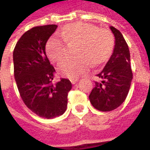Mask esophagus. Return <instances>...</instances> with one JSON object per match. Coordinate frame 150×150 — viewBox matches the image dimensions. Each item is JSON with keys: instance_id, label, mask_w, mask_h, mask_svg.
<instances>
[{"instance_id": "1", "label": "esophagus", "mask_w": 150, "mask_h": 150, "mask_svg": "<svg viewBox=\"0 0 150 150\" xmlns=\"http://www.w3.org/2000/svg\"><path fill=\"white\" fill-rule=\"evenodd\" d=\"M70 80H71V82L72 84H75V83H77V82L79 81L78 79H71Z\"/></svg>"}]
</instances>
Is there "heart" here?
Returning a JSON list of instances; mask_svg holds the SVG:
<instances>
[{"mask_svg":"<svg viewBox=\"0 0 150 150\" xmlns=\"http://www.w3.org/2000/svg\"><path fill=\"white\" fill-rule=\"evenodd\" d=\"M59 34L67 44L78 43V58L66 59L59 65L60 74L66 77L77 78L88 71L91 63L100 65L112 53V34L108 30L98 28L95 25L83 22L67 25L59 31ZM63 41L53 36L46 42V52L52 62H59L66 56L67 46Z\"/></svg>","mask_w":150,"mask_h":150,"instance_id":"b5f03b06","label":"heart"}]
</instances>
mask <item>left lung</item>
<instances>
[{
	"label": "left lung",
	"mask_w": 150,
	"mask_h": 150,
	"mask_svg": "<svg viewBox=\"0 0 150 150\" xmlns=\"http://www.w3.org/2000/svg\"><path fill=\"white\" fill-rule=\"evenodd\" d=\"M115 37V46L103 71L97 75L101 82H96L89 95L92 106L97 110L109 112L125 100L132 79L129 46L122 34L110 26Z\"/></svg>",
	"instance_id": "1"
}]
</instances>
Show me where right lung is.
I'll list each match as a JSON object with an SVG mask.
<instances>
[{
  "instance_id": "1",
  "label": "right lung",
  "mask_w": 150,
  "mask_h": 150,
  "mask_svg": "<svg viewBox=\"0 0 150 150\" xmlns=\"http://www.w3.org/2000/svg\"><path fill=\"white\" fill-rule=\"evenodd\" d=\"M57 25L35 26L26 31L13 50L14 78L26 107L40 117L51 119L62 115L67 107L71 83L52 80L55 72L46 54V44Z\"/></svg>"
}]
</instances>
